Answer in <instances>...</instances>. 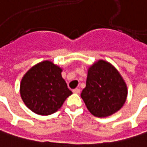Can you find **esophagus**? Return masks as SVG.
I'll use <instances>...</instances> for the list:
<instances>
[{
	"label": "esophagus",
	"instance_id": "esophagus-1",
	"mask_svg": "<svg viewBox=\"0 0 147 147\" xmlns=\"http://www.w3.org/2000/svg\"><path fill=\"white\" fill-rule=\"evenodd\" d=\"M72 91H73L74 93H76V94H79V93L81 92V90H80L79 88H76V89H74Z\"/></svg>",
	"mask_w": 147,
	"mask_h": 147
}]
</instances>
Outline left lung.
Returning a JSON list of instances; mask_svg holds the SVG:
<instances>
[{
  "mask_svg": "<svg viewBox=\"0 0 147 147\" xmlns=\"http://www.w3.org/2000/svg\"><path fill=\"white\" fill-rule=\"evenodd\" d=\"M127 93L126 84L117 68L107 61L98 60L88 68L81 96L93 116L107 117L124 106Z\"/></svg>",
  "mask_w": 147,
  "mask_h": 147,
  "instance_id": "obj_1",
  "label": "left lung"
}]
</instances>
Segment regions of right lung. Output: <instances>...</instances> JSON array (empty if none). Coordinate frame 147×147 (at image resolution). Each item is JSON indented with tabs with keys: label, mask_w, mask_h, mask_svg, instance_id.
<instances>
[{
	"label": "right lung",
	"mask_w": 147,
	"mask_h": 147,
	"mask_svg": "<svg viewBox=\"0 0 147 147\" xmlns=\"http://www.w3.org/2000/svg\"><path fill=\"white\" fill-rule=\"evenodd\" d=\"M62 68L51 61H43L23 76L20 94L24 104L36 114L51 115L62 107L72 92L61 76Z\"/></svg>",
	"instance_id": "add662e5"
}]
</instances>
